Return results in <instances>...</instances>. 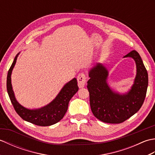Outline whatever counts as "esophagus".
<instances>
[{"instance_id": "esophagus-1", "label": "esophagus", "mask_w": 155, "mask_h": 155, "mask_svg": "<svg viewBox=\"0 0 155 155\" xmlns=\"http://www.w3.org/2000/svg\"><path fill=\"white\" fill-rule=\"evenodd\" d=\"M77 81H78V85L80 88H83L84 84H86L87 82V78L86 76L83 73V72H81L78 75L77 77Z\"/></svg>"}]
</instances>
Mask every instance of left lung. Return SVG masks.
Wrapping results in <instances>:
<instances>
[{"mask_svg":"<svg viewBox=\"0 0 155 155\" xmlns=\"http://www.w3.org/2000/svg\"><path fill=\"white\" fill-rule=\"evenodd\" d=\"M128 57L135 61L137 76L126 94L120 95L110 90L107 83L108 71L103 64H97L89 72L87 88L91 110L95 117L104 123H123L137 113L144 103L149 81L147 69L136 51H130L124 57Z\"/></svg>","mask_w":155,"mask_h":155,"instance_id":"left-lung-1","label":"left lung"}]
</instances>
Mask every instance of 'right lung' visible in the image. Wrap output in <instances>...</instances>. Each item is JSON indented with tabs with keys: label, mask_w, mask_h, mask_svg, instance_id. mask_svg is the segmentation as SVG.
I'll return each mask as SVG.
<instances>
[{
	"label": "right lung",
	"mask_w": 155,
	"mask_h": 155,
	"mask_svg": "<svg viewBox=\"0 0 155 155\" xmlns=\"http://www.w3.org/2000/svg\"><path fill=\"white\" fill-rule=\"evenodd\" d=\"M17 57L18 55H16L9 68L6 79L7 92L15 111L23 120L38 126H51L58 123L64 116L68 109L69 101L78 90L77 79L73 78L66 84L55 99L46 107L35 110L27 109L16 101L12 88L11 76Z\"/></svg>",
	"instance_id": "right-lung-1"
}]
</instances>
